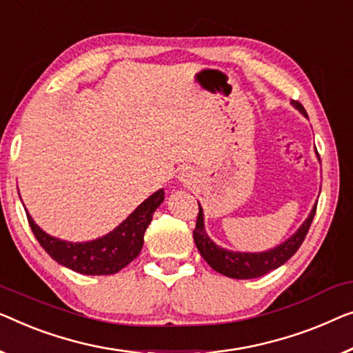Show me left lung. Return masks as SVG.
<instances>
[{"label":"left lung","mask_w":353,"mask_h":353,"mask_svg":"<svg viewBox=\"0 0 353 353\" xmlns=\"http://www.w3.org/2000/svg\"><path fill=\"white\" fill-rule=\"evenodd\" d=\"M293 105L298 108L301 113L307 116L304 106L299 101H293ZM199 203V202H197ZM316 205L312 208L309 218L305 219L303 226L298 229V232L293 237H290L287 242H283L274 250L264 253H234L228 252V250L219 248L216 243H213L203 229V214L202 208L199 205V213L196 219V229L192 231L194 242L199 252H201L202 258L210 264L216 272L226 275L231 279H256L261 275L270 272V270L277 269L283 263H287L293 254L298 252L301 243L304 242L305 236H307L310 224L315 216Z\"/></svg>","instance_id":"1"}]
</instances>
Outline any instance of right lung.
<instances>
[{"instance_id":"obj_1","label":"right lung","mask_w":353,"mask_h":353,"mask_svg":"<svg viewBox=\"0 0 353 353\" xmlns=\"http://www.w3.org/2000/svg\"><path fill=\"white\" fill-rule=\"evenodd\" d=\"M162 201H164V189H159L148 197L113 232L84 243H71L50 237L34 224L28 212H25L34 237L50 258L74 272L84 275H110L119 272L139 256L148 224L151 223L152 213Z\"/></svg>"}]
</instances>
